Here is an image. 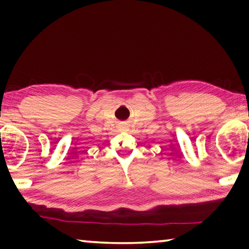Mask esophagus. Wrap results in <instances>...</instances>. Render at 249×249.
<instances>
[{
    "mask_svg": "<svg viewBox=\"0 0 249 249\" xmlns=\"http://www.w3.org/2000/svg\"><path fill=\"white\" fill-rule=\"evenodd\" d=\"M126 128V126H122V129H125Z\"/></svg>",
    "mask_w": 249,
    "mask_h": 249,
    "instance_id": "1",
    "label": "esophagus"
}]
</instances>
